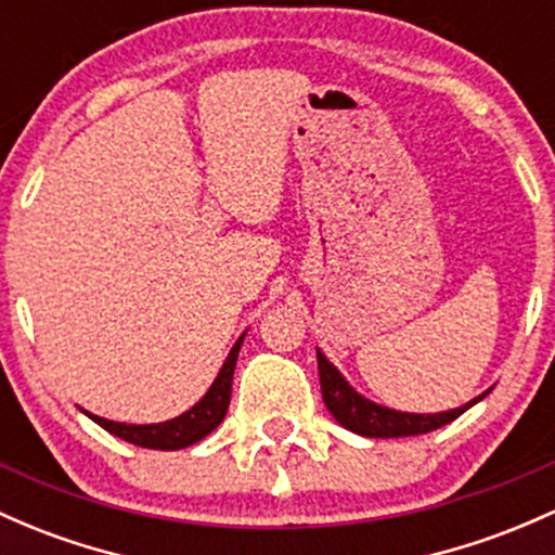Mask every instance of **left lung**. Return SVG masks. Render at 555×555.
Segmentation results:
<instances>
[{"label":"left lung","instance_id":"1","mask_svg":"<svg viewBox=\"0 0 555 555\" xmlns=\"http://www.w3.org/2000/svg\"><path fill=\"white\" fill-rule=\"evenodd\" d=\"M319 376H321V395H324V403L334 418L345 426V429L356 431L363 437H413V435H426V431H435L440 426L461 416L468 411L474 403L485 398H474L472 403L453 408L446 413H403L392 411V408L376 405L371 400L358 395L356 389L345 382V376L339 374L332 363L326 361L324 352L319 350Z\"/></svg>","mask_w":555,"mask_h":555}]
</instances>
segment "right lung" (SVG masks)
<instances>
[{
    "mask_svg": "<svg viewBox=\"0 0 555 555\" xmlns=\"http://www.w3.org/2000/svg\"><path fill=\"white\" fill-rule=\"evenodd\" d=\"M245 334L236 339V345L231 347L227 363L218 371L216 382H212L205 398L199 400L197 405L189 408L181 416L170 418V422L163 424H120V422H107V418L94 416V413H87L91 422H96L102 429H107L109 435L120 437V440L131 442V446L150 448V450H181L199 442L203 437H208L218 424L223 422L229 411L231 400V382H234V366L236 356H240V347Z\"/></svg>",
    "mask_w": 555,
    "mask_h": 555,
    "instance_id": "right-lung-1",
    "label": "right lung"
}]
</instances>
